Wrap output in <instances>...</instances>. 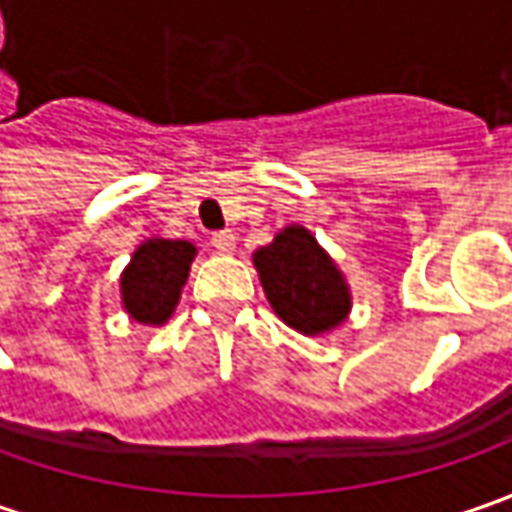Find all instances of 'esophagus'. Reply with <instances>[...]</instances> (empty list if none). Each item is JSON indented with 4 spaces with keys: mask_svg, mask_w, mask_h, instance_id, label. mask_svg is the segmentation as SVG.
Segmentation results:
<instances>
[{
    "mask_svg": "<svg viewBox=\"0 0 512 512\" xmlns=\"http://www.w3.org/2000/svg\"><path fill=\"white\" fill-rule=\"evenodd\" d=\"M210 245L216 247L219 253H233V247H236V233H233V230H219V233H213Z\"/></svg>",
    "mask_w": 512,
    "mask_h": 512,
    "instance_id": "34e87169",
    "label": "esophagus"
}]
</instances>
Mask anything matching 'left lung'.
<instances>
[{
	"mask_svg": "<svg viewBox=\"0 0 512 512\" xmlns=\"http://www.w3.org/2000/svg\"><path fill=\"white\" fill-rule=\"evenodd\" d=\"M253 265L276 316L287 327L319 336L350 313V287L342 270L302 225L285 227L270 245L253 253Z\"/></svg>",
	"mask_w": 512,
	"mask_h": 512,
	"instance_id": "1",
	"label": "left lung"
}]
</instances>
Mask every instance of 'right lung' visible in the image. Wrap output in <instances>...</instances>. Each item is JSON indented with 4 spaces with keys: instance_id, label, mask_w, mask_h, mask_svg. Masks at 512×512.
<instances>
[{
    "instance_id": "right-lung-1",
    "label": "right lung",
    "mask_w": 512,
    "mask_h": 512,
    "mask_svg": "<svg viewBox=\"0 0 512 512\" xmlns=\"http://www.w3.org/2000/svg\"><path fill=\"white\" fill-rule=\"evenodd\" d=\"M196 247L185 239H148L122 273V305L139 325H165L179 305Z\"/></svg>"
}]
</instances>
